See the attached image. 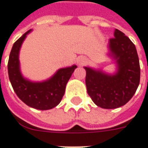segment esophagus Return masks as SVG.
Masks as SVG:
<instances>
[{"label":"esophagus","instance_id":"esophagus-1","mask_svg":"<svg viewBox=\"0 0 148 148\" xmlns=\"http://www.w3.org/2000/svg\"><path fill=\"white\" fill-rule=\"evenodd\" d=\"M88 61V59L86 57L81 56L77 59V64H79V65H84V64H87Z\"/></svg>","mask_w":148,"mask_h":148}]
</instances>
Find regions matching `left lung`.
Instances as JSON below:
<instances>
[{
	"instance_id": "obj_1",
	"label": "left lung",
	"mask_w": 148,
	"mask_h": 148,
	"mask_svg": "<svg viewBox=\"0 0 148 148\" xmlns=\"http://www.w3.org/2000/svg\"><path fill=\"white\" fill-rule=\"evenodd\" d=\"M109 41V56L117 64V72L110 75L101 70L84 67L88 94L103 109H116L134 96L140 80V66L134 44L118 29Z\"/></svg>"
}]
</instances>
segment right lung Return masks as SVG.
I'll use <instances>...</instances> for the list:
<instances>
[{
  "label": "right lung",
  "instance_id": "obj_1",
  "mask_svg": "<svg viewBox=\"0 0 148 148\" xmlns=\"http://www.w3.org/2000/svg\"><path fill=\"white\" fill-rule=\"evenodd\" d=\"M25 32L14 43L8 62V73L10 83L18 97L28 106L47 110L58 106L64 95L65 88L74 70L77 67L59 69L50 79L42 82H33L24 78L20 71L19 51L26 35Z\"/></svg>",
  "mask_w": 148,
  "mask_h": 148
}]
</instances>
